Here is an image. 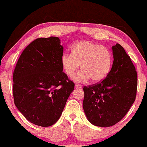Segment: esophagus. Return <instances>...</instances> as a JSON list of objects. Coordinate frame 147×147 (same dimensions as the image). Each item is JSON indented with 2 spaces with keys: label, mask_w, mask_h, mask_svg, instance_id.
<instances>
[{
  "label": "esophagus",
  "mask_w": 147,
  "mask_h": 147,
  "mask_svg": "<svg viewBox=\"0 0 147 147\" xmlns=\"http://www.w3.org/2000/svg\"><path fill=\"white\" fill-rule=\"evenodd\" d=\"M82 88V87L81 85H80V84H75V88L78 89V88Z\"/></svg>",
  "instance_id": "obj_1"
}]
</instances>
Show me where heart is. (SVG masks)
Returning <instances> with one entry per match:
<instances>
[{
	"label": "heart",
	"mask_w": 147,
	"mask_h": 147,
	"mask_svg": "<svg viewBox=\"0 0 147 147\" xmlns=\"http://www.w3.org/2000/svg\"><path fill=\"white\" fill-rule=\"evenodd\" d=\"M61 64L64 73L69 77L75 74L81 64L82 70L74 77L76 82H87L92 79L94 82H100L111 70L112 56L101 45L84 41L74 45L72 53L62 54Z\"/></svg>",
	"instance_id": "obj_1"
}]
</instances>
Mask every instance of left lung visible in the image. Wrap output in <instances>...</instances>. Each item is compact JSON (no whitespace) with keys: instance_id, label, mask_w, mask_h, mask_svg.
<instances>
[{"instance_id":"obj_1","label":"left lung","mask_w":147,"mask_h":147,"mask_svg":"<svg viewBox=\"0 0 147 147\" xmlns=\"http://www.w3.org/2000/svg\"><path fill=\"white\" fill-rule=\"evenodd\" d=\"M113 62L99 83L84 87L83 108L94 126L108 127L123 119L135 101L138 75L130 57L121 45L112 47Z\"/></svg>"}]
</instances>
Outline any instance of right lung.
I'll return each mask as SVG.
<instances>
[{"mask_svg": "<svg viewBox=\"0 0 147 147\" xmlns=\"http://www.w3.org/2000/svg\"><path fill=\"white\" fill-rule=\"evenodd\" d=\"M63 47L57 37L38 38L27 46L13 74L15 105L27 120L47 127L60 117L74 84L63 72Z\"/></svg>", "mask_w": 147, "mask_h": 147, "instance_id": "obj_1", "label": "right lung"}]
</instances>
